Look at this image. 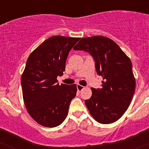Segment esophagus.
<instances>
[{
    "label": "esophagus",
    "mask_w": 149,
    "mask_h": 149,
    "mask_svg": "<svg viewBox=\"0 0 149 149\" xmlns=\"http://www.w3.org/2000/svg\"><path fill=\"white\" fill-rule=\"evenodd\" d=\"M77 90L79 91V92H81V91H82L83 89H84V86H81V85H80V84H77Z\"/></svg>",
    "instance_id": "34e87169"
}]
</instances>
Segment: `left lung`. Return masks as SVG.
<instances>
[{
  "mask_svg": "<svg viewBox=\"0 0 149 149\" xmlns=\"http://www.w3.org/2000/svg\"><path fill=\"white\" fill-rule=\"evenodd\" d=\"M73 49L88 52L93 57L97 74L103 77L101 89L92 88L93 95L85 101L91 115L101 124L120 119L136 87L131 60L115 42L101 36L83 38Z\"/></svg>",
  "mask_w": 149,
  "mask_h": 149,
  "instance_id": "8db88e82",
  "label": "left lung"
}]
</instances>
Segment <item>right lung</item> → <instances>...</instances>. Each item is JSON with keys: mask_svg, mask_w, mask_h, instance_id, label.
Returning <instances> with one entry per match:
<instances>
[{"mask_svg": "<svg viewBox=\"0 0 149 149\" xmlns=\"http://www.w3.org/2000/svg\"><path fill=\"white\" fill-rule=\"evenodd\" d=\"M80 38L54 36L30 54L22 76L26 108L41 125L54 127L66 118L69 104L77 93L75 84L59 85L69 51Z\"/></svg>", "mask_w": 149, "mask_h": 149, "instance_id": "obj_1", "label": "right lung"}]
</instances>
